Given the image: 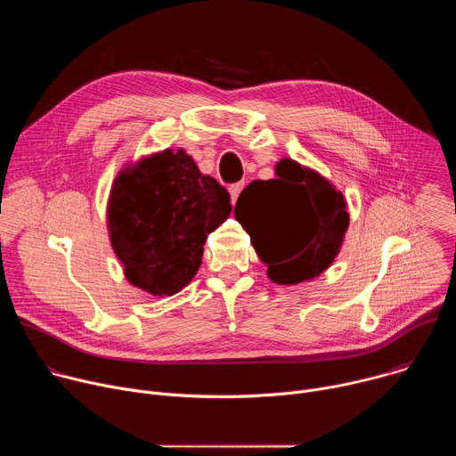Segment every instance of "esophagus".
<instances>
[{
  "instance_id": "1",
  "label": "esophagus",
  "mask_w": 456,
  "mask_h": 456,
  "mask_svg": "<svg viewBox=\"0 0 456 456\" xmlns=\"http://www.w3.org/2000/svg\"><path fill=\"white\" fill-rule=\"evenodd\" d=\"M243 185H245L243 182H238V183H232V185L229 187V194H231V202H232V204L238 200V197H240V192H241Z\"/></svg>"
}]
</instances>
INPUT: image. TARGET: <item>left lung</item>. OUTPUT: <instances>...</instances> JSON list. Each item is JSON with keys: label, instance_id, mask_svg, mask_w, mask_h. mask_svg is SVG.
Wrapping results in <instances>:
<instances>
[{"label": "left lung", "instance_id": "obj_1", "mask_svg": "<svg viewBox=\"0 0 456 456\" xmlns=\"http://www.w3.org/2000/svg\"><path fill=\"white\" fill-rule=\"evenodd\" d=\"M234 218L278 285H297L327 271L350 224L343 192L292 159L276 164V178L254 180L241 191Z\"/></svg>", "mask_w": 456, "mask_h": 456}]
</instances>
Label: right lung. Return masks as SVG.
<instances>
[{
	"label": "right lung",
	"mask_w": 456,
	"mask_h": 456,
	"mask_svg": "<svg viewBox=\"0 0 456 456\" xmlns=\"http://www.w3.org/2000/svg\"><path fill=\"white\" fill-rule=\"evenodd\" d=\"M231 197L183 150L127 164L108 199V232L126 280L173 296L199 273L208 234L231 215Z\"/></svg>",
	"instance_id": "add662e5"
}]
</instances>
